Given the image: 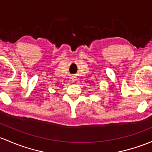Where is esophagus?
Returning <instances> with one entry per match:
<instances>
[{"mask_svg":"<svg viewBox=\"0 0 152 152\" xmlns=\"http://www.w3.org/2000/svg\"><path fill=\"white\" fill-rule=\"evenodd\" d=\"M72 80H73V81H76V77H72Z\"/></svg>","mask_w":152,"mask_h":152,"instance_id":"34e87169","label":"esophagus"}]
</instances>
